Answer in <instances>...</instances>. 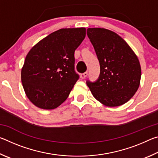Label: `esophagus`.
Here are the masks:
<instances>
[{
	"label": "esophagus",
	"instance_id": "esophagus-1",
	"mask_svg": "<svg viewBox=\"0 0 158 158\" xmlns=\"http://www.w3.org/2000/svg\"><path fill=\"white\" fill-rule=\"evenodd\" d=\"M87 75H88V73H87V72H85V73L81 74V79H85V77H87Z\"/></svg>",
	"mask_w": 158,
	"mask_h": 158
}]
</instances>
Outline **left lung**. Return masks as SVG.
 Returning <instances> with one entry per match:
<instances>
[{"label": "left lung", "instance_id": "obj_1", "mask_svg": "<svg viewBox=\"0 0 158 158\" xmlns=\"http://www.w3.org/2000/svg\"><path fill=\"white\" fill-rule=\"evenodd\" d=\"M100 65L94 82L86 84L94 98L107 106H118L130 100L140 84L141 66L138 58L121 37L105 28L87 29Z\"/></svg>", "mask_w": 158, "mask_h": 158}]
</instances>
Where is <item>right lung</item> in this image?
<instances>
[{
  "label": "right lung",
  "mask_w": 158,
  "mask_h": 158,
  "mask_svg": "<svg viewBox=\"0 0 158 158\" xmlns=\"http://www.w3.org/2000/svg\"><path fill=\"white\" fill-rule=\"evenodd\" d=\"M85 36V28H62L30 50L21 69V82L33 105L53 109L68 98L79 78L74 69V52Z\"/></svg>",
  "instance_id": "obj_1"
}]
</instances>
